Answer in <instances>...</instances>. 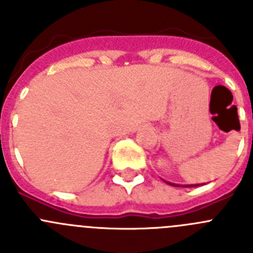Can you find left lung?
I'll list each match as a JSON object with an SVG mask.
<instances>
[{
  "instance_id": "8db88e82",
  "label": "left lung",
  "mask_w": 253,
  "mask_h": 253,
  "mask_svg": "<svg viewBox=\"0 0 253 253\" xmlns=\"http://www.w3.org/2000/svg\"><path fill=\"white\" fill-rule=\"evenodd\" d=\"M165 182H168V181H165ZM168 184L169 185H171V186H176V187H194V186H199V185L197 184H195V185H179V184H172V182H168Z\"/></svg>"
}]
</instances>
